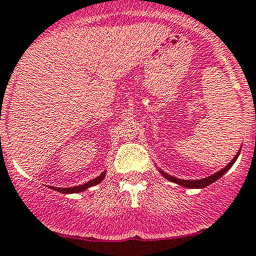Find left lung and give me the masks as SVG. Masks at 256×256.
<instances>
[{"instance_id":"obj_1","label":"left lung","mask_w":256,"mask_h":256,"mask_svg":"<svg viewBox=\"0 0 256 256\" xmlns=\"http://www.w3.org/2000/svg\"><path fill=\"white\" fill-rule=\"evenodd\" d=\"M239 154H240V151L236 154V157H234V158L232 160V161L229 162V164H226V167H224V168L220 170V171L216 172V174H210V176H208L206 178H202V180H180V178L170 176V174H167L166 172H164V171H160V174H161L162 176L166 178V180H171V182H174V183H177V184L182 186V187H186V188H204V187H207V186L212 184L213 182H216V180H219V178L223 176V174H226V172L228 171V170L230 168V167L233 166L234 164H236V158H238Z\"/></svg>"}]
</instances>
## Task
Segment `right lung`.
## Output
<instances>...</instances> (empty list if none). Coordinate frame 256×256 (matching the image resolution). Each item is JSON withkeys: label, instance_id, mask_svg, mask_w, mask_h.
Wrapping results in <instances>:
<instances>
[{"label": "right lung", "instance_id": "1", "mask_svg": "<svg viewBox=\"0 0 256 256\" xmlns=\"http://www.w3.org/2000/svg\"><path fill=\"white\" fill-rule=\"evenodd\" d=\"M105 174H106V172L104 171L102 174H100V176H98L96 178H94V180H89V182L84 183V184L76 186V187H70V188H56V187H50V188H53L54 190H58V192H60V193H66H66H79V192H82V190H88V188L92 187V186L99 184V183L102 182V180H104Z\"/></svg>", "mask_w": 256, "mask_h": 256}]
</instances>
